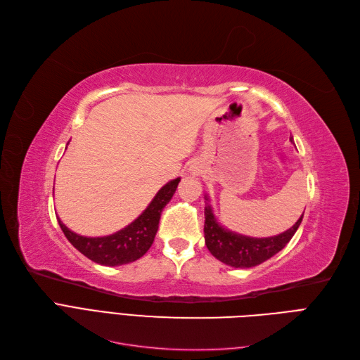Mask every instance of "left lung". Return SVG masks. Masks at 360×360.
<instances>
[{
	"mask_svg": "<svg viewBox=\"0 0 360 360\" xmlns=\"http://www.w3.org/2000/svg\"><path fill=\"white\" fill-rule=\"evenodd\" d=\"M207 200V197H205ZM304 214L295 226L271 238H250L224 229L217 221L210 205L205 206V243L212 256L231 268H252L280 252L296 233Z\"/></svg>",
	"mask_w": 360,
	"mask_h": 360,
	"instance_id": "left-lung-1",
	"label": "left lung"
}]
</instances>
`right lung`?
I'll return each instance as SVG.
<instances>
[{
  "label": "right lung",
  "mask_w": 360,
  "mask_h": 360,
  "mask_svg": "<svg viewBox=\"0 0 360 360\" xmlns=\"http://www.w3.org/2000/svg\"><path fill=\"white\" fill-rule=\"evenodd\" d=\"M181 178L161 187L146 210L131 224L115 231L109 236L88 238L80 236L68 229L60 218L58 224L72 245L89 260L103 266H121L141 259L150 248L158 230V223L165 206L175 194Z\"/></svg>",
  "instance_id": "right-lung-1"
}]
</instances>
